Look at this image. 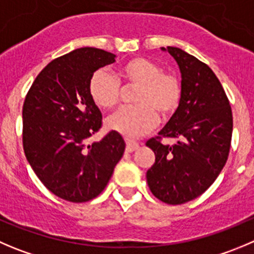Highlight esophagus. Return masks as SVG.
I'll use <instances>...</instances> for the list:
<instances>
[{
	"mask_svg": "<svg viewBox=\"0 0 254 254\" xmlns=\"http://www.w3.org/2000/svg\"><path fill=\"white\" fill-rule=\"evenodd\" d=\"M139 148V144L137 142L131 141V139H126V151L131 153V152L136 151V149Z\"/></svg>",
	"mask_w": 254,
	"mask_h": 254,
	"instance_id": "34e87169",
	"label": "esophagus"
}]
</instances>
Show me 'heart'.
I'll return each mask as SVG.
<instances>
[{
  "mask_svg": "<svg viewBox=\"0 0 254 254\" xmlns=\"http://www.w3.org/2000/svg\"><path fill=\"white\" fill-rule=\"evenodd\" d=\"M118 79L107 69H97L89 79L88 91L93 102L103 110H112L121 98V83L136 86L133 106L123 107L108 117L107 127L131 138L151 131L159 115L168 118L177 111L182 100V84L172 72L162 71L156 62L134 57L118 69Z\"/></svg>",
  "mask_w": 254,
  "mask_h": 254,
  "instance_id": "heart-1",
  "label": "heart"
}]
</instances>
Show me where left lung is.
<instances>
[{"label":"left lung","mask_w":254,"mask_h":254,"mask_svg":"<svg viewBox=\"0 0 254 254\" xmlns=\"http://www.w3.org/2000/svg\"><path fill=\"white\" fill-rule=\"evenodd\" d=\"M177 61L182 74V100L158 136L146 146L156 154L147 183L156 198L168 204L192 201L216 181L231 148V105L214 72L181 48L162 47ZM162 138L178 143L165 145Z\"/></svg>","instance_id":"obj_1"}]
</instances>
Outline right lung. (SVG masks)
I'll return each mask as SVG.
<instances>
[{"mask_svg":"<svg viewBox=\"0 0 254 254\" xmlns=\"http://www.w3.org/2000/svg\"><path fill=\"white\" fill-rule=\"evenodd\" d=\"M115 57L95 47L57 57L38 73L23 102L26 158L48 190L73 203L91 201L105 190L125 152V141L116 131L87 146L102 127V113L89 96V79Z\"/></svg>","mask_w":254,"mask_h":254,"instance_id":"1","label":"right lung"}]
</instances>
